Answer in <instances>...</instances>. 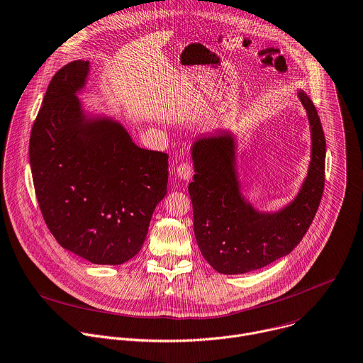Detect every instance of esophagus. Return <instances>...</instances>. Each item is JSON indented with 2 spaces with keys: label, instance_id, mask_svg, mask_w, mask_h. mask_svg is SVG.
Wrapping results in <instances>:
<instances>
[{
  "label": "esophagus",
  "instance_id": "esophagus-1",
  "mask_svg": "<svg viewBox=\"0 0 363 363\" xmlns=\"http://www.w3.org/2000/svg\"><path fill=\"white\" fill-rule=\"evenodd\" d=\"M192 172H194V169H192V165L189 162H182L177 168V177L184 179V181H188L192 177Z\"/></svg>",
  "mask_w": 363,
  "mask_h": 363
}]
</instances>
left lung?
<instances>
[{
    "label": "left lung",
    "mask_w": 363,
    "mask_h": 363,
    "mask_svg": "<svg viewBox=\"0 0 363 363\" xmlns=\"http://www.w3.org/2000/svg\"><path fill=\"white\" fill-rule=\"evenodd\" d=\"M298 98L309 123L311 160L298 194L278 211H261L244 195L232 130L218 128L192 143L195 174L188 191L194 232L202 257L219 274H247L286 257L315 218L325 185L326 143L313 102L303 91Z\"/></svg>",
    "instance_id": "obj_1"
}]
</instances>
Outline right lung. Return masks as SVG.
<instances>
[{
    "label": "right lung",
    "instance_id": "obj_1",
    "mask_svg": "<svg viewBox=\"0 0 363 363\" xmlns=\"http://www.w3.org/2000/svg\"><path fill=\"white\" fill-rule=\"evenodd\" d=\"M91 72L77 60L51 79L30 138V165L44 220L67 251L121 265L143 248L167 195L168 155L140 148L125 127L85 109Z\"/></svg>",
    "mask_w": 363,
    "mask_h": 363
}]
</instances>
